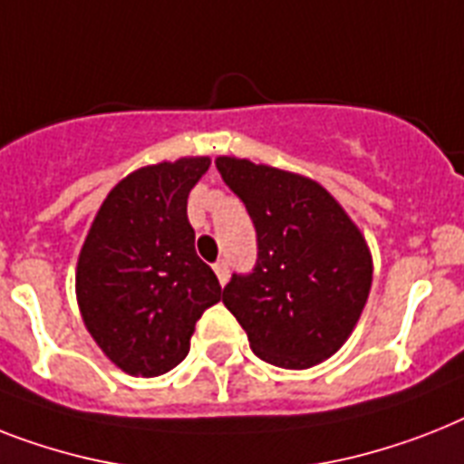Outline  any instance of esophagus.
I'll use <instances>...</instances> for the list:
<instances>
[{
    "mask_svg": "<svg viewBox=\"0 0 464 464\" xmlns=\"http://www.w3.org/2000/svg\"><path fill=\"white\" fill-rule=\"evenodd\" d=\"M214 274L219 278V284L224 285L226 281H228V262H226V259H219V262L214 265Z\"/></svg>",
    "mask_w": 464,
    "mask_h": 464,
    "instance_id": "1",
    "label": "esophagus"
}]
</instances>
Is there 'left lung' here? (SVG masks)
<instances>
[{
  "mask_svg": "<svg viewBox=\"0 0 464 464\" xmlns=\"http://www.w3.org/2000/svg\"><path fill=\"white\" fill-rule=\"evenodd\" d=\"M221 179L257 231V262L233 274L224 304L269 364L307 369L341 348L372 288L357 226L319 183L247 160L219 157Z\"/></svg>",
  "mask_w": 464,
  "mask_h": 464,
  "instance_id": "obj_1",
  "label": "left lung"
}]
</instances>
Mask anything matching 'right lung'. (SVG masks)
Here are the masks:
<instances>
[{
	"label": "right lung",
	"mask_w": 464,
	"mask_h": 464,
	"mask_svg": "<svg viewBox=\"0 0 464 464\" xmlns=\"http://www.w3.org/2000/svg\"><path fill=\"white\" fill-rule=\"evenodd\" d=\"M207 169L209 160L195 157L130 173L102 202L82 245V319L128 374L160 376L183 362L195 322L221 300L188 221V195Z\"/></svg>",
	"instance_id": "1"
}]
</instances>
